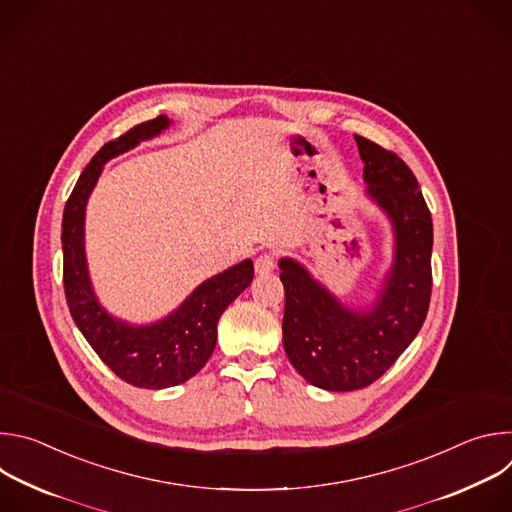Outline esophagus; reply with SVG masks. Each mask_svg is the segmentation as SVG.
<instances>
[{
  "instance_id": "obj_1",
  "label": "esophagus",
  "mask_w": 512,
  "mask_h": 512,
  "mask_svg": "<svg viewBox=\"0 0 512 512\" xmlns=\"http://www.w3.org/2000/svg\"><path fill=\"white\" fill-rule=\"evenodd\" d=\"M275 269V257L273 253H261L257 259H255V273L257 275H267Z\"/></svg>"
}]
</instances>
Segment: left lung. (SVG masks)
<instances>
[{
  "mask_svg": "<svg viewBox=\"0 0 512 512\" xmlns=\"http://www.w3.org/2000/svg\"><path fill=\"white\" fill-rule=\"evenodd\" d=\"M367 194L395 231V261L373 308L342 306L304 265L279 261L285 289L283 348L314 387L356 391L383 377L421 330L431 298V214L409 166L379 143L354 135Z\"/></svg>",
  "mask_w": 512,
  "mask_h": 512,
  "instance_id": "1",
  "label": "left lung"
}]
</instances>
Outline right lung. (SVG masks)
<instances>
[{
  "label": "right lung",
  "instance_id": "obj_1",
  "mask_svg": "<svg viewBox=\"0 0 512 512\" xmlns=\"http://www.w3.org/2000/svg\"><path fill=\"white\" fill-rule=\"evenodd\" d=\"M170 125L166 115L139 123L105 143L72 188L62 214V279L72 320L107 367L139 389H166L192 379L216 346L218 318L253 281V261L245 259L200 283L168 318L131 326L109 316L95 298L85 259V208L107 160L156 137Z\"/></svg>",
  "mask_w": 512,
  "mask_h": 512
}]
</instances>
